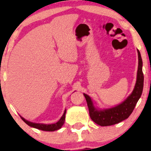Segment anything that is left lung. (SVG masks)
<instances>
[{
	"instance_id": "8db88e82",
	"label": "left lung",
	"mask_w": 151,
	"mask_h": 151,
	"mask_svg": "<svg viewBox=\"0 0 151 151\" xmlns=\"http://www.w3.org/2000/svg\"><path fill=\"white\" fill-rule=\"evenodd\" d=\"M138 57V66L137 71L136 84L132 93L121 104L115 106L108 109H99L96 106V102H93L89 95L84 93L89 108V115L91 120L101 126H111L119 124L122 121L128 119L133 112L137 102L141 96L143 89V61L139 50H137Z\"/></svg>"
}]
</instances>
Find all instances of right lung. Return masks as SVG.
I'll return each mask as SVG.
<instances>
[{
  "instance_id": "obj_1",
  "label": "right lung",
  "mask_w": 151,
  "mask_h": 151,
  "mask_svg": "<svg viewBox=\"0 0 151 151\" xmlns=\"http://www.w3.org/2000/svg\"><path fill=\"white\" fill-rule=\"evenodd\" d=\"M66 109L64 111L63 115L62 116V117L60 118V119L59 120L58 122L55 123V124H37V123H33L31 122V121H29L26 119H24L23 117H21L22 120L26 124H27L28 126H30V127H33L35 129H37L39 130H42V131H57V130H59L61 129L62 126H63L64 123H65V114H66Z\"/></svg>"
}]
</instances>
